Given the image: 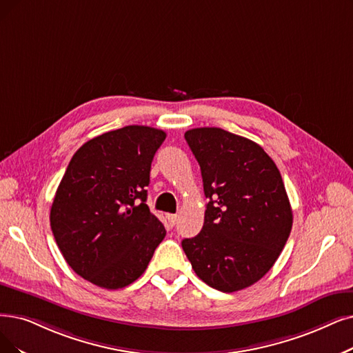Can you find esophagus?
I'll use <instances>...</instances> for the list:
<instances>
[{
	"label": "esophagus",
	"mask_w": 353,
	"mask_h": 353,
	"mask_svg": "<svg viewBox=\"0 0 353 353\" xmlns=\"http://www.w3.org/2000/svg\"><path fill=\"white\" fill-rule=\"evenodd\" d=\"M176 219H178L176 214H171V213L166 214V220H168V223H169V225H171V228H172V225H175Z\"/></svg>",
	"instance_id": "obj_1"
}]
</instances>
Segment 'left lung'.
<instances>
[{
  "mask_svg": "<svg viewBox=\"0 0 353 353\" xmlns=\"http://www.w3.org/2000/svg\"><path fill=\"white\" fill-rule=\"evenodd\" d=\"M208 199L201 232L182 241L194 272L223 292L250 287L271 270L292 228L275 162L252 140L219 128L185 132Z\"/></svg>",
  "mask_w": 353,
  "mask_h": 353,
  "instance_id": "8db88e82",
  "label": "left lung"
}]
</instances>
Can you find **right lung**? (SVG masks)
Returning <instances> with one entry per match:
<instances>
[{"mask_svg": "<svg viewBox=\"0 0 353 353\" xmlns=\"http://www.w3.org/2000/svg\"><path fill=\"white\" fill-rule=\"evenodd\" d=\"M166 133L125 125L83 143L50 208L68 265L94 285L119 290L142 275L166 230L146 204L150 165Z\"/></svg>", "mask_w": 353, "mask_h": 353, "instance_id": "obj_1", "label": "right lung"}]
</instances>
